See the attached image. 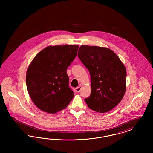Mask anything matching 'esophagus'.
I'll list each match as a JSON object with an SVG mask.
<instances>
[{"mask_svg":"<svg viewBox=\"0 0 153 153\" xmlns=\"http://www.w3.org/2000/svg\"><path fill=\"white\" fill-rule=\"evenodd\" d=\"M81 88H82V87L81 86H79V87H77L76 88V91L77 92H80V91H81Z\"/></svg>","mask_w":153,"mask_h":153,"instance_id":"obj_1","label":"esophagus"}]
</instances>
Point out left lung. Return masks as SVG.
I'll return each mask as SVG.
<instances>
[{
    "mask_svg": "<svg viewBox=\"0 0 153 153\" xmlns=\"http://www.w3.org/2000/svg\"><path fill=\"white\" fill-rule=\"evenodd\" d=\"M78 56L91 75V94L85 102L99 113L115 108L126 91V69L117 54L109 48L81 45Z\"/></svg>",
    "mask_w": 153,
    "mask_h": 153,
    "instance_id": "8db88e82",
    "label": "left lung"
}]
</instances>
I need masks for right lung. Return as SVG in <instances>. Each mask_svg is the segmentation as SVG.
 <instances>
[{"instance_id": "right-lung-1", "label": "right lung", "mask_w": 153, "mask_h": 153, "mask_svg": "<svg viewBox=\"0 0 153 153\" xmlns=\"http://www.w3.org/2000/svg\"><path fill=\"white\" fill-rule=\"evenodd\" d=\"M78 45L49 46L30 64L26 76L30 97L39 109L56 114L65 109L74 96L66 70L77 56Z\"/></svg>"}]
</instances>
